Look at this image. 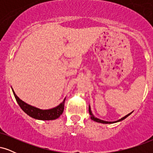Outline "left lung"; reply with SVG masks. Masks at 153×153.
Masks as SVG:
<instances>
[{
    "mask_svg": "<svg viewBox=\"0 0 153 153\" xmlns=\"http://www.w3.org/2000/svg\"><path fill=\"white\" fill-rule=\"evenodd\" d=\"M89 113H90V115L91 116V119H92V120H94V121H95V122H96L103 123V124H111V123H115V122H120V121H122V120H123V119H126V118H127V117H128V116L131 114V113H130V114H129L126 115L125 117H123V118L120 119H119V120H118V121H116V122H106V121L101 120V119H99L95 118V117H94V116H93L92 113H91V108H90V107H89Z\"/></svg>",
    "mask_w": 153,
    "mask_h": 153,
    "instance_id": "obj_1",
    "label": "left lung"
}]
</instances>
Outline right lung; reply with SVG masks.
<instances>
[{"mask_svg": "<svg viewBox=\"0 0 153 153\" xmlns=\"http://www.w3.org/2000/svg\"><path fill=\"white\" fill-rule=\"evenodd\" d=\"M13 94H14L17 103H19L21 108L25 112L26 114L30 116L32 118L39 119V120H54V119L59 118L60 115L63 113L65 99H64V101L59 106L55 107V108H51V109L48 110H42L36 108V107L30 106V105L24 102L16 95L13 90Z\"/></svg>", "mask_w": 153, "mask_h": 153, "instance_id": "right-lung-1", "label": "right lung"}]
</instances>
